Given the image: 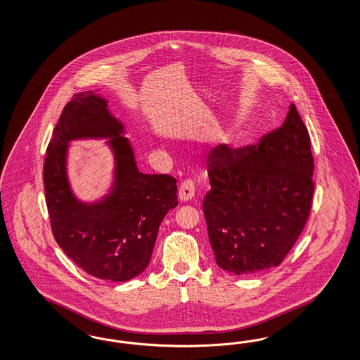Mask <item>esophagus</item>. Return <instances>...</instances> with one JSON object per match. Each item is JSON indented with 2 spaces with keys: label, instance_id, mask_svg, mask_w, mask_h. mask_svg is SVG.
<instances>
[{
  "label": "esophagus",
  "instance_id": "34e87169",
  "mask_svg": "<svg viewBox=\"0 0 360 360\" xmlns=\"http://www.w3.org/2000/svg\"><path fill=\"white\" fill-rule=\"evenodd\" d=\"M194 195H195V185H194V182L191 179H186L179 186V191H178L179 200L181 202H187V200H191Z\"/></svg>",
  "mask_w": 360,
  "mask_h": 360
}]
</instances>
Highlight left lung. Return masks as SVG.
Masks as SVG:
<instances>
[{
	"label": "left lung",
	"instance_id": "8db88e82",
	"mask_svg": "<svg viewBox=\"0 0 360 360\" xmlns=\"http://www.w3.org/2000/svg\"><path fill=\"white\" fill-rule=\"evenodd\" d=\"M207 165L203 212L217 264L238 276L278 266L304 231L314 194L310 136L295 104L256 145L220 143Z\"/></svg>",
	"mask_w": 360,
	"mask_h": 360
}]
</instances>
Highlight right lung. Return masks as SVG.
Masks as SVG:
<instances>
[{
	"mask_svg": "<svg viewBox=\"0 0 360 360\" xmlns=\"http://www.w3.org/2000/svg\"><path fill=\"white\" fill-rule=\"evenodd\" d=\"M122 125L94 91L75 94L65 104L49 142L44 164L46 205L56 243L88 274L128 281L148 266L158 229L178 205L176 179L139 172ZM113 136L117 181L101 202L84 205L72 195L65 175L67 141Z\"/></svg>",
	"mask_w": 360,
	"mask_h": 360,
	"instance_id": "obj_1",
	"label": "right lung"
}]
</instances>
